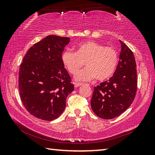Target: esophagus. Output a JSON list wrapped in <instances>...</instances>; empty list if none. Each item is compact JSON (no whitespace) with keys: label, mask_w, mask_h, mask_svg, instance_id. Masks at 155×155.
<instances>
[{"label":"esophagus","mask_w":155,"mask_h":155,"mask_svg":"<svg viewBox=\"0 0 155 155\" xmlns=\"http://www.w3.org/2000/svg\"><path fill=\"white\" fill-rule=\"evenodd\" d=\"M74 87H79V86L83 85L82 83H74Z\"/></svg>","instance_id":"obj_1"}]
</instances>
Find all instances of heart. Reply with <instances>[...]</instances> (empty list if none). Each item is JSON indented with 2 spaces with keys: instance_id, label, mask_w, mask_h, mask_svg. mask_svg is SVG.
<instances>
[{
  "instance_id": "heart-1",
  "label": "heart",
  "mask_w": 155,
  "mask_h": 155,
  "mask_svg": "<svg viewBox=\"0 0 155 155\" xmlns=\"http://www.w3.org/2000/svg\"><path fill=\"white\" fill-rule=\"evenodd\" d=\"M61 61L68 72L74 74L85 62V68L75 75L78 81H98L109 78L114 74L118 62V54L111 46H104L94 41H87L76 46V52L65 50Z\"/></svg>"
}]
</instances>
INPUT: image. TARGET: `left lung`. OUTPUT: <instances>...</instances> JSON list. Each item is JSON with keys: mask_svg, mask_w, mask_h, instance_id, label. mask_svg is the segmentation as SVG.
<instances>
[{"mask_svg": "<svg viewBox=\"0 0 155 155\" xmlns=\"http://www.w3.org/2000/svg\"><path fill=\"white\" fill-rule=\"evenodd\" d=\"M120 61L114 76L94 87L91 107L97 116L113 119L124 113L134 101L137 88L136 63L133 52L123 42Z\"/></svg>", "mask_w": 155, "mask_h": 155, "instance_id": "left-lung-1", "label": "left lung"}]
</instances>
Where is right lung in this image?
Masks as SVG:
<instances>
[{"label": "right lung", "instance_id": "add662e5", "mask_svg": "<svg viewBox=\"0 0 155 155\" xmlns=\"http://www.w3.org/2000/svg\"><path fill=\"white\" fill-rule=\"evenodd\" d=\"M70 38L48 35L31 47L20 65L18 86L25 109L39 119L52 121L65 108L74 90L61 61Z\"/></svg>", "mask_w": 155, "mask_h": 155}]
</instances>
